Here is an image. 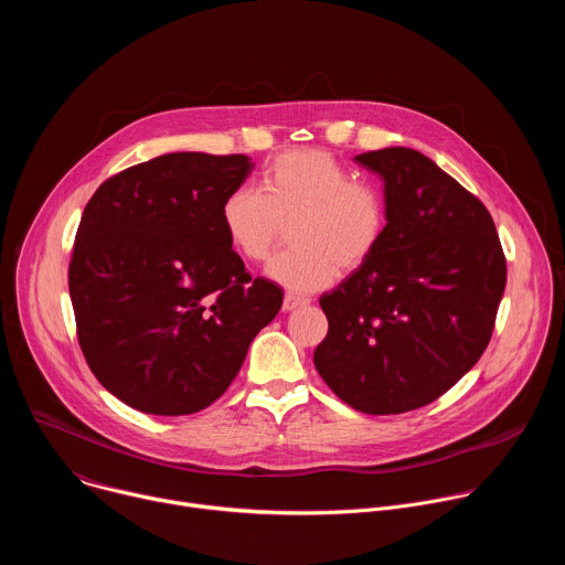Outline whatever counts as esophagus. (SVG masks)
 <instances>
[{
    "label": "esophagus",
    "mask_w": 565,
    "mask_h": 565,
    "mask_svg": "<svg viewBox=\"0 0 565 565\" xmlns=\"http://www.w3.org/2000/svg\"><path fill=\"white\" fill-rule=\"evenodd\" d=\"M310 301L306 299V297H299V295H292V292H286L284 295V310L286 312H292V310H297V308H306Z\"/></svg>",
    "instance_id": "esophagus-1"
}]
</instances>
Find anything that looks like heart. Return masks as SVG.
Wrapping results in <instances>:
<instances>
[{"mask_svg":"<svg viewBox=\"0 0 565 565\" xmlns=\"http://www.w3.org/2000/svg\"><path fill=\"white\" fill-rule=\"evenodd\" d=\"M221 225L232 250L250 264H264L292 225L295 250L279 255L268 277L290 292H317L340 270L371 262L386 234V201L333 153L303 147L273 160L262 192L246 185L227 192Z\"/></svg>","mask_w":565,"mask_h":565,"instance_id":"1","label":"heart"}]
</instances>
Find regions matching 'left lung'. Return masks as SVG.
Masks as SVG:
<instances>
[{
  "label": "left lung",
  "mask_w": 565,
  "mask_h": 565,
  "mask_svg": "<svg viewBox=\"0 0 565 565\" xmlns=\"http://www.w3.org/2000/svg\"><path fill=\"white\" fill-rule=\"evenodd\" d=\"M384 181L386 234L366 266L319 297L329 335L315 369L371 416L420 409L488 349L508 268L473 194L409 147L355 156Z\"/></svg>",
  "instance_id": "8db88e82"
}]
</instances>
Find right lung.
Wrapping results in <instances>:
<instances>
[{
	"instance_id": "right-lung-1",
	"label": "right lung",
	"mask_w": 565,
	"mask_h": 565,
	"mask_svg": "<svg viewBox=\"0 0 565 565\" xmlns=\"http://www.w3.org/2000/svg\"><path fill=\"white\" fill-rule=\"evenodd\" d=\"M177 151L107 179L68 264L77 342L98 382L153 416H188L225 393L284 292L227 244L221 203L255 163Z\"/></svg>"
}]
</instances>
